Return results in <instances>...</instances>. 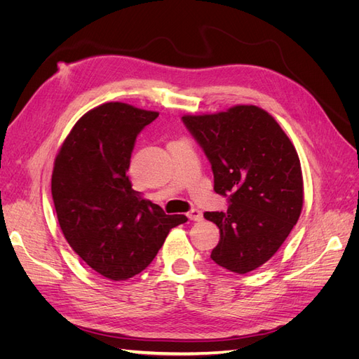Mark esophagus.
I'll use <instances>...</instances> for the list:
<instances>
[{
	"label": "esophagus",
	"mask_w": 359,
	"mask_h": 359,
	"mask_svg": "<svg viewBox=\"0 0 359 359\" xmlns=\"http://www.w3.org/2000/svg\"><path fill=\"white\" fill-rule=\"evenodd\" d=\"M187 217H189V219H190L191 222H201V220L203 219L202 211H199V210H196V208L190 210V211L187 212Z\"/></svg>",
	"instance_id": "1"
}]
</instances>
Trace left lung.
<instances>
[{
	"instance_id": "obj_1",
	"label": "left lung",
	"mask_w": 359,
	"mask_h": 359,
	"mask_svg": "<svg viewBox=\"0 0 359 359\" xmlns=\"http://www.w3.org/2000/svg\"><path fill=\"white\" fill-rule=\"evenodd\" d=\"M181 119L211 163L214 191L229 203L224 212L203 214L220 229L211 259L232 273H250L274 256L299 219L304 189L297 149L257 106Z\"/></svg>"
}]
</instances>
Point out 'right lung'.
<instances>
[{
    "instance_id": "add662e5",
    "label": "right lung",
    "mask_w": 359,
    "mask_h": 359,
    "mask_svg": "<svg viewBox=\"0 0 359 359\" xmlns=\"http://www.w3.org/2000/svg\"><path fill=\"white\" fill-rule=\"evenodd\" d=\"M157 116L119 102L94 107L74 124L53 166L64 236L86 265L115 281L144 271L172 227L187 222L140 198L127 175L137 135Z\"/></svg>"
}]
</instances>
